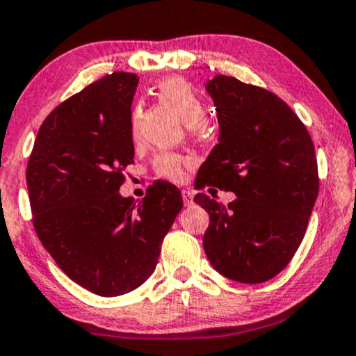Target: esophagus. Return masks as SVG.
Returning <instances> with one entry per match:
<instances>
[{"instance_id":"34e87169","label":"esophagus","mask_w":356,"mask_h":356,"mask_svg":"<svg viewBox=\"0 0 356 356\" xmlns=\"http://www.w3.org/2000/svg\"><path fill=\"white\" fill-rule=\"evenodd\" d=\"M181 197H183V202H185V205H191V203H193V197H195L193 190L185 188L181 191Z\"/></svg>"}]
</instances>
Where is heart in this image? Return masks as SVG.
<instances>
[{
  "label": "heart",
  "mask_w": 356,
  "mask_h": 356,
  "mask_svg": "<svg viewBox=\"0 0 356 356\" xmlns=\"http://www.w3.org/2000/svg\"><path fill=\"white\" fill-rule=\"evenodd\" d=\"M158 92L163 99H166L186 126H200L207 118V106L193 87L179 77L165 79L158 83ZM139 109L136 107L131 114V133L138 136ZM154 171L158 177L179 181L183 178V159L171 153H161L154 159Z\"/></svg>",
  "instance_id": "b5f03b06"
}]
</instances>
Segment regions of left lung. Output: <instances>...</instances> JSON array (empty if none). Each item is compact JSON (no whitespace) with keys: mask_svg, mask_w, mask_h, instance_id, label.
Listing matches in <instances>:
<instances>
[{"mask_svg":"<svg viewBox=\"0 0 356 356\" xmlns=\"http://www.w3.org/2000/svg\"><path fill=\"white\" fill-rule=\"evenodd\" d=\"M218 119V145L195 188L234 191L229 205L198 193L210 215L203 249L217 273L237 282L273 279L296 254L318 198V165L307 129L273 92L215 75L205 83Z\"/></svg>","mask_w":356,"mask_h":356,"instance_id":"obj_1","label":"left lung"}]
</instances>
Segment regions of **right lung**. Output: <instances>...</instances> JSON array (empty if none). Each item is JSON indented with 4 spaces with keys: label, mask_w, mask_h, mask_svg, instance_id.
<instances>
[{
    "label": "right lung",
    "mask_w": 356,
    "mask_h": 356,
    "mask_svg": "<svg viewBox=\"0 0 356 356\" xmlns=\"http://www.w3.org/2000/svg\"><path fill=\"white\" fill-rule=\"evenodd\" d=\"M138 75L114 72L72 95L40 127L26 168L38 238L74 282L121 296L153 274L181 191L154 181L143 202L122 197L134 159L131 106Z\"/></svg>",
    "instance_id": "add662e5"
}]
</instances>
